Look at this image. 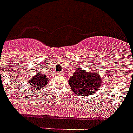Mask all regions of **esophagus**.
<instances>
[{
    "mask_svg": "<svg viewBox=\"0 0 133 133\" xmlns=\"http://www.w3.org/2000/svg\"><path fill=\"white\" fill-rule=\"evenodd\" d=\"M59 73H61V74H63V72H59Z\"/></svg>",
    "mask_w": 133,
    "mask_h": 133,
    "instance_id": "1",
    "label": "esophagus"
}]
</instances>
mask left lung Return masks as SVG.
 I'll return each instance as SVG.
<instances>
[{
    "instance_id": "8db88e82",
    "label": "left lung",
    "mask_w": 133,
    "mask_h": 133,
    "mask_svg": "<svg viewBox=\"0 0 133 133\" xmlns=\"http://www.w3.org/2000/svg\"><path fill=\"white\" fill-rule=\"evenodd\" d=\"M71 89L78 95H90L98 90L101 83V78L95 72H87L79 68L68 81Z\"/></svg>"
}]
</instances>
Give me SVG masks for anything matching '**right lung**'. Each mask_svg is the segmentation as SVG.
<instances>
[{"mask_svg":"<svg viewBox=\"0 0 133 133\" xmlns=\"http://www.w3.org/2000/svg\"><path fill=\"white\" fill-rule=\"evenodd\" d=\"M49 79L47 78L45 75H43L42 73H38L33 77L31 80L29 81V85L32 86L31 89H35L36 90H39V89L43 88L44 86H45L48 83Z\"/></svg>","mask_w":133,"mask_h":133,"instance_id":"1","label":"right lung"}]
</instances>
